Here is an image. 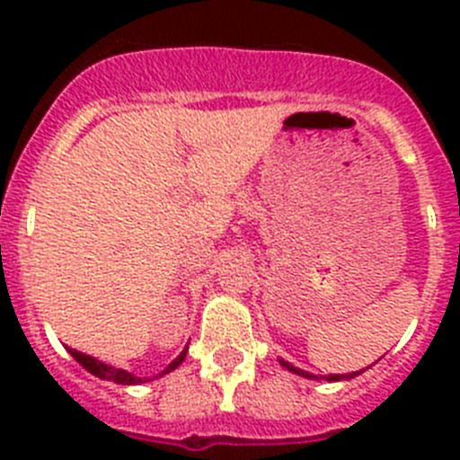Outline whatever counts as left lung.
I'll list each match as a JSON object with an SVG mask.
<instances>
[{
    "instance_id": "8db88e82",
    "label": "left lung",
    "mask_w": 460,
    "mask_h": 460,
    "mask_svg": "<svg viewBox=\"0 0 460 460\" xmlns=\"http://www.w3.org/2000/svg\"><path fill=\"white\" fill-rule=\"evenodd\" d=\"M280 364H283V367L288 368V371H292V373H296V376H304V377H313L311 373H304L302 368H296V367H292V364H288V361H280ZM361 371H357V373H352V376H359ZM352 376H348V377H352ZM345 377V376H343ZM327 380L329 382H336V380H341V376H327Z\"/></svg>"
}]
</instances>
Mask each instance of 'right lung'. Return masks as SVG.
Returning <instances> with one entry per match:
<instances>
[{"mask_svg":"<svg viewBox=\"0 0 460 460\" xmlns=\"http://www.w3.org/2000/svg\"><path fill=\"white\" fill-rule=\"evenodd\" d=\"M68 352H71V357L78 361V364H83V368H87L89 373H93V376L101 377V380H112V382H117V385H137V382H142V377L131 376V373L121 371V368L108 367V364H103V361L93 359V357H89V355H83V352L73 350V348H68ZM184 357H186V350L181 352V355L177 357V359H174L164 373L174 371V368L180 367L181 361H184ZM164 373H161V376H164Z\"/></svg>","mask_w":460,"mask_h":460,"instance_id":"right-lung-1","label":"right lung"}]
</instances>
